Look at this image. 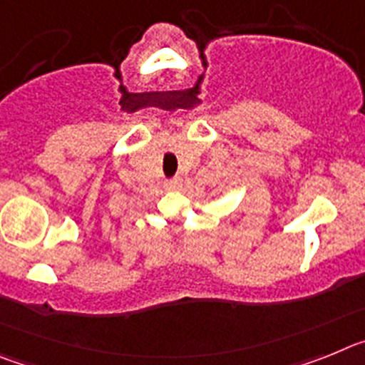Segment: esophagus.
<instances>
[{
    "label": "esophagus",
    "mask_w": 365,
    "mask_h": 365,
    "mask_svg": "<svg viewBox=\"0 0 365 365\" xmlns=\"http://www.w3.org/2000/svg\"><path fill=\"white\" fill-rule=\"evenodd\" d=\"M180 185H182V179H180V177H172V179L164 180L166 190H179Z\"/></svg>",
    "instance_id": "34e87169"
}]
</instances>
